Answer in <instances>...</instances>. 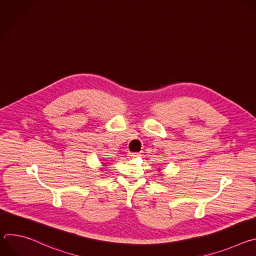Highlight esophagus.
<instances>
[{"instance_id":"1","label":"esophagus","mask_w":256,"mask_h":256,"mask_svg":"<svg viewBox=\"0 0 256 256\" xmlns=\"http://www.w3.org/2000/svg\"><path fill=\"white\" fill-rule=\"evenodd\" d=\"M128 156H130V158H134V157H138L140 156V153H128Z\"/></svg>"}]
</instances>
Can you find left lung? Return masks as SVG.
<instances>
[{"label":"left lung","mask_w":256,"mask_h":256,"mask_svg":"<svg viewBox=\"0 0 256 256\" xmlns=\"http://www.w3.org/2000/svg\"><path fill=\"white\" fill-rule=\"evenodd\" d=\"M159 170H160V169H159Z\"/></svg>","instance_id":"left-lung-1"}]
</instances>
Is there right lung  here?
I'll return each mask as SVG.
<instances>
[{"label":"right lung","mask_w":256,"mask_h":256,"mask_svg":"<svg viewBox=\"0 0 256 256\" xmlns=\"http://www.w3.org/2000/svg\"><path fill=\"white\" fill-rule=\"evenodd\" d=\"M102 164H103V166H106V164H105V163H102Z\"/></svg>","instance_id":"right-lung-1"}]
</instances>
